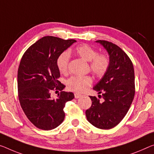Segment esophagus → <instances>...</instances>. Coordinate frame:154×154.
<instances>
[{
  "instance_id": "34e87169",
  "label": "esophagus",
  "mask_w": 154,
  "mask_h": 154,
  "mask_svg": "<svg viewBox=\"0 0 154 154\" xmlns=\"http://www.w3.org/2000/svg\"><path fill=\"white\" fill-rule=\"evenodd\" d=\"M74 96H75V98H79L80 97H81V94H78V93H75Z\"/></svg>"
}]
</instances>
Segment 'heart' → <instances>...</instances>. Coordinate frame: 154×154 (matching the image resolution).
<instances>
[{"instance_id":"heart-1","label":"heart","mask_w":154,"mask_h":154,"mask_svg":"<svg viewBox=\"0 0 154 154\" xmlns=\"http://www.w3.org/2000/svg\"><path fill=\"white\" fill-rule=\"evenodd\" d=\"M74 53L83 60L89 62V68L94 74L102 76L107 72L109 66V60L104 54H98L96 49L87 44L76 47ZM69 54L67 51L61 53L57 58V67L60 72L66 74L68 70ZM92 83L89 75H73L67 80V87L71 91L82 93L87 91Z\"/></svg>"}]
</instances>
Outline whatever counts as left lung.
<instances>
[{"label": "left lung", "mask_w": 154, "mask_h": 154, "mask_svg": "<svg viewBox=\"0 0 154 154\" xmlns=\"http://www.w3.org/2000/svg\"><path fill=\"white\" fill-rule=\"evenodd\" d=\"M107 51L109 66L95 86L98 98L90 96L92 105L86 110L87 119L94 127L109 129L123 119L129 109L135 94L134 69L126 53L116 45L106 41H96Z\"/></svg>", "instance_id": "left-lung-1"}]
</instances>
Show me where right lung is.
I'll use <instances>...</instances> for the list:
<instances>
[{
  "mask_svg": "<svg viewBox=\"0 0 154 154\" xmlns=\"http://www.w3.org/2000/svg\"><path fill=\"white\" fill-rule=\"evenodd\" d=\"M75 42L44 36L30 46L21 58L18 98L26 116L38 129L51 130L59 126L65 118V103L74 98L72 92L63 91L65 86L58 80L60 75L56 62L59 55ZM54 89L61 91L56 99L51 97Z\"/></svg>",
  "mask_w": 154,
  "mask_h": 154,
  "instance_id": "add662e5",
  "label": "right lung"
}]
</instances>
